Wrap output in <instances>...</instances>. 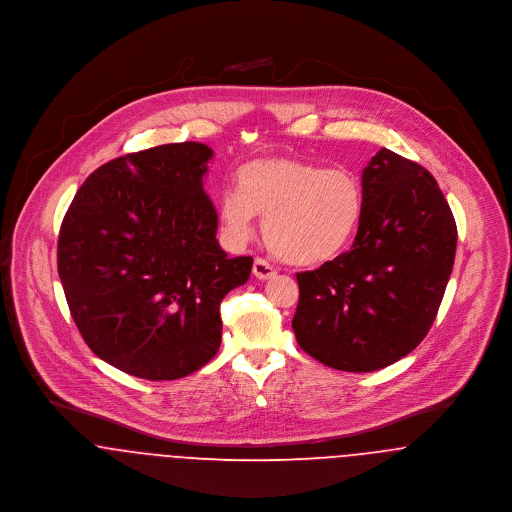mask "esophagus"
Instances as JSON below:
<instances>
[{
    "instance_id": "esophagus-1",
    "label": "esophagus",
    "mask_w": 512,
    "mask_h": 512,
    "mask_svg": "<svg viewBox=\"0 0 512 512\" xmlns=\"http://www.w3.org/2000/svg\"><path fill=\"white\" fill-rule=\"evenodd\" d=\"M253 275L261 281H267V279H273L277 275V269L267 259L257 257L255 263H253Z\"/></svg>"
}]
</instances>
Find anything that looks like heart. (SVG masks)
Masks as SVG:
<instances>
[{
  "label": "heart",
  "mask_w": 512,
  "mask_h": 512,
  "mask_svg": "<svg viewBox=\"0 0 512 512\" xmlns=\"http://www.w3.org/2000/svg\"><path fill=\"white\" fill-rule=\"evenodd\" d=\"M363 190L355 172L275 157L249 163L237 188L220 198L229 241L243 243L263 218L269 247L288 263L316 265L336 257L357 228Z\"/></svg>",
  "instance_id": "1"
}]
</instances>
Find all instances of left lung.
Masks as SVG:
<instances>
[{
	"label": "left lung",
	"mask_w": 512,
	"mask_h": 512,
	"mask_svg": "<svg viewBox=\"0 0 512 512\" xmlns=\"http://www.w3.org/2000/svg\"><path fill=\"white\" fill-rule=\"evenodd\" d=\"M363 206L349 251L298 273V345L349 373L383 369L432 328L452 275L457 228L436 178L381 149L361 174Z\"/></svg>",
	"instance_id": "1"
}]
</instances>
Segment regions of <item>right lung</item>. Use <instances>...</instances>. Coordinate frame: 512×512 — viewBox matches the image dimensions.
Returning <instances> with one entry per match:
<instances>
[{
	"instance_id": "add662e5",
	"label": "right lung",
	"mask_w": 512,
	"mask_h": 512,
	"mask_svg": "<svg viewBox=\"0 0 512 512\" xmlns=\"http://www.w3.org/2000/svg\"><path fill=\"white\" fill-rule=\"evenodd\" d=\"M214 151L172 143L92 172L58 233V277L88 347L115 369L172 381L220 349V304L247 283L253 257L220 247L204 192Z\"/></svg>"
}]
</instances>
